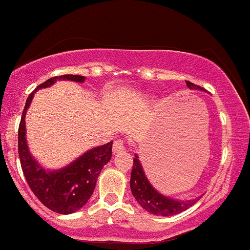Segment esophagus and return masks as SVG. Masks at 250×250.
I'll use <instances>...</instances> for the list:
<instances>
[{
    "label": "esophagus",
    "instance_id": "34e87169",
    "mask_svg": "<svg viewBox=\"0 0 250 250\" xmlns=\"http://www.w3.org/2000/svg\"><path fill=\"white\" fill-rule=\"evenodd\" d=\"M113 153L115 154H119V153H123L126 150V147H125V143H124L123 140H115V143H113V147H112Z\"/></svg>",
    "mask_w": 250,
    "mask_h": 250
}]
</instances>
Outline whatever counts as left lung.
<instances>
[{
  "label": "left lung",
  "instance_id": "obj_1",
  "mask_svg": "<svg viewBox=\"0 0 250 250\" xmlns=\"http://www.w3.org/2000/svg\"><path fill=\"white\" fill-rule=\"evenodd\" d=\"M187 85L189 89L202 90L201 86L187 82ZM130 189L131 194L137 199L138 203L143 207L147 212L156 216H174V214L181 213L183 211L191 207L199 198H193V199H175V198L167 197L150 184L148 180L147 175L144 172L142 162L139 161V156L137 153L134 154V165L131 170V176H130Z\"/></svg>",
  "mask_w": 250,
  "mask_h": 250
}]
</instances>
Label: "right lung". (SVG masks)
<instances>
[{"label": "right lung", "instance_id": "1", "mask_svg": "<svg viewBox=\"0 0 250 250\" xmlns=\"http://www.w3.org/2000/svg\"><path fill=\"white\" fill-rule=\"evenodd\" d=\"M60 80L84 83L85 76H55L30 93L19 126V157L29 188L39 201L56 213L70 214L83 208L92 197L100 172L112 157V140L110 143L85 150L73 162L57 170H49L39 164L38 160L30 153L26 142L25 116L37 90L49 88Z\"/></svg>", "mask_w": 250, "mask_h": 250}]
</instances>
